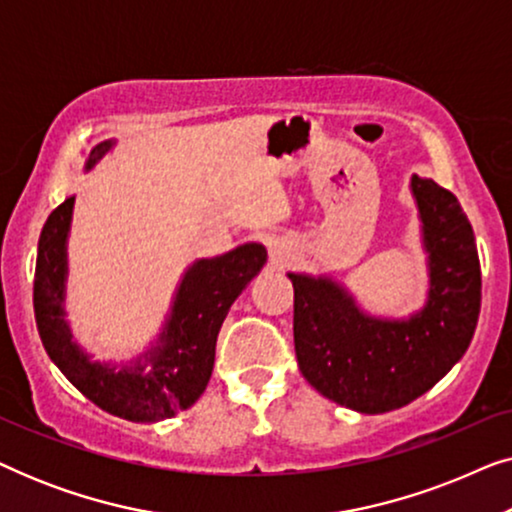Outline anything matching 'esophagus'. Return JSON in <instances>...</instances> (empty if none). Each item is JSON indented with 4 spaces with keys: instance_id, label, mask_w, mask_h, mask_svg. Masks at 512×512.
Returning a JSON list of instances; mask_svg holds the SVG:
<instances>
[{
    "instance_id": "1",
    "label": "esophagus",
    "mask_w": 512,
    "mask_h": 512,
    "mask_svg": "<svg viewBox=\"0 0 512 512\" xmlns=\"http://www.w3.org/2000/svg\"><path fill=\"white\" fill-rule=\"evenodd\" d=\"M268 251H270V263L275 265V268H282V265L291 261L293 244L289 240H272Z\"/></svg>"
}]
</instances>
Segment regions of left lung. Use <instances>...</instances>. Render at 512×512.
Segmentation results:
<instances>
[{
    "instance_id": "8db88e82",
    "label": "left lung",
    "mask_w": 512,
    "mask_h": 512,
    "mask_svg": "<svg viewBox=\"0 0 512 512\" xmlns=\"http://www.w3.org/2000/svg\"><path fill=\"white\" fill-rule=\"evenodd\" d=\"M426 254L424 305L377 317L340 279L286 272L293 284L298 368L328 401L363 415L403 408L450 373L471 345L480 314V261L459 200L433 179L410 177Z\"/></svg>"
}]
</instances>
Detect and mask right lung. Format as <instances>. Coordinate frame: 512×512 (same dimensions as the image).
Wrapping results in <instances>:
<instances>
[{"instance_id": "right-lung-1", "label": "right lung", "mask_w": 512, "mask_h": 512, "mask_svg": "<svg viewBox=\"0 0 512 512\" xmlns=\"http://www.w3.org/2000/svg\"><path fill=\"white\" fill-rule=\"evenodd\" d=\"M116 146L104 139L88 153L90 172ZM76 195H67L44 223L34 272V317L46 354L88 401L128 422H160L191 405L207 389L216 338L230 305L263 270L268 251L244 242L221 256L195 258L172 293L170 312L149 347L128 361H97L74 340L67 321V244Z\"/></svg>"}]
</instances>
